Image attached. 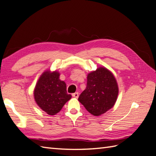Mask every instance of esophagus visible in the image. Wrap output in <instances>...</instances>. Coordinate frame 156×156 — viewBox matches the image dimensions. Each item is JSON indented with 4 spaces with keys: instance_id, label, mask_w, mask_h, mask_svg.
Masks as SVG:
<instances>
[{
    "instance_id": "34e87169",
    "label": "esophagus",
    "mask_w": 156,
    "mask_h": 156,
    "mask_svg": "<svg viewBox=\"0 0 156 156\" xmlns=\"http://www.w3.org/2000/svg\"><path fill=\"white\" fill-rule=\"evenodd\" d=\"M72 96H73L74 98H78V96H79V94L78 92H75L74 94H72Z\"/></svg>"
}]
</instances>
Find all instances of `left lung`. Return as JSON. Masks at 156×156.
<instances>
[{
  "label": "left lung",
  "instance_id": "1",
  "mask_svg": "<svg viewBox=\"0 0 156 156\" xmlns=\"http://www.w3.org/2000/svg\"><path fill=\"white\" fill-rule=\"evenodd\" d=\"M118 85L112 72L100 66L87 76V86L78 98L86 110L99 116L114 106L118 96Z\"/></svg>",
  "mask_w": 156,
  "mask_h": 156
}]
</instances>
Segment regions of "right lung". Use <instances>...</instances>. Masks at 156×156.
I'll return each instance as SVG.
<instances>
[{"instance_id":"1","label":"right lung","mask_w":156,"mask_h":156,"mask_svg":"<svg viewBox=\"0 0 156 156\" xmlns=\"http://www.w3.org/2000/svg\"><path fill=\"white\" fill-rule=\"evenodd\" d=\"M60 73L56 70L44 71L40 76L34 90L36 103L48 115H55L64 105L71 99L68 94L66 84L60 80Z\"/></svg>"}]
</instances>
